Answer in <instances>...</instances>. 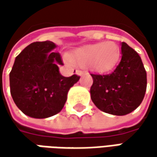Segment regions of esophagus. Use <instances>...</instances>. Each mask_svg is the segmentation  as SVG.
Here are the masks:
<instances>
[{
    "label": "esophagus",
    "instance_id": "1",
    "mask_svg": "<svg viewBox=\"0 0 157 157\" xmlns=\"http://www.w3.org/2000/svg\"><path fill=\"white\" fill-rule=\"evenodd\" d=\"M76 74L78 76H83L84 75V72H83L82 71H80V70H77V71H76Z\"/></svg>",
    "mask_w": 157,
    "mask_h": 157
}]
</instances>
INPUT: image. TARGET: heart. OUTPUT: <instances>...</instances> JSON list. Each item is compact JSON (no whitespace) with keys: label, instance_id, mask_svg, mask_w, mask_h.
Listing matches in <instances>:
<instances>
[{"label":"heart","instance_id":"obj_1","mask_svg":"<svg viewBox=\"0 0 157 157\" xmlns=\"http://www.w3.org/2000/svg\"><path fill=\"white\" fill-rule=\"evenodd\" d=\"M120 54V47L114 42L108 41L80 47L70 60L78 65H87L94 72H106L114 67Z\"/></svg>","mask_w":157,"mask_h":157}]
</instances>
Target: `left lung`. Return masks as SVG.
Instances as JSON below:
<instances>
[{
  "label": "left lung",
  "instance_id": "obj_1",
  "mask_svg": "<svg viewBox=\"0 0 157 157\" xmlns=\"http://www.w3.org/2000/svg\"><path fill=\"white\" fill-rule=\"evenodd\" d=\"M91 99L100 110L113 115H126L140 105L147 88V73L138 53L121 43V59L106 75L91 74Z\"/></svg>",
  "mask_w": 157,
  "mask_h": 157
}]
</instances>
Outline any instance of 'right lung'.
<instances>
[{
    "instance_id": "right-lung-1",
    "label": "right lung",
    "mask_w": 157,
    "mask_h": 157,
    "mask_svg": "<svg viewBox=\"0 0 157 157\" xmlns=\"http://www.w3.org/2000/svg\"><path fill=\"white\" fill-rule=\"evenodd\" d=\"M57 45L51 41L28 45L15 57L9 73L10 94L24 114L36 119L53 116L63 109L70 88L79 77H63L59 72L63 64Z\"/></svg>"
}]
</instances>
